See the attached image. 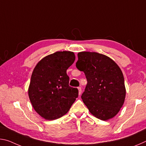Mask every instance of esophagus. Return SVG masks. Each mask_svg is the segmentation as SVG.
Returning a JSON list of instances; mask_svg holds the SVG:
<instances>
[{
    "label": "esophagus",
    "mask_w": 146,
    "mask_h": 146,
    "mask_svg": "<svg viewBox=\"0 0 146 146\" xmlns=\"http://www.w3.org/2000/svg\"><path fill=\"white\" fill-rule=\"evenodd\" d=\"M78 95H81V93H82V90H81L80 87H78Z\"/></svg>",
    "instance_id": "1"
}]
</instances>
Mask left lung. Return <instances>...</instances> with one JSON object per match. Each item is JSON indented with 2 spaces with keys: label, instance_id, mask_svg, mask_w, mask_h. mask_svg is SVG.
<instances>
[{
  "label": "left lung",
  "instance_id": "obj_1",
  "mask_svg": "<svg viewBox=\"0 0 146 146\" xmlns=\"http://www.w3.org/2000/svg\"><path fill=\"white\" fill-rule=\"evenodd\" d=\"M76 67L87 79L81 98L90 112L102 120L114 117L122 107L126 93L119 66L102 54L83 51L78 53Z\"/></svg>",
  "mask_w": 146,
  "mask_h": 146
}]
</instances>
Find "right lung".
Listing matches in <instances>:
<instances>
[{
  "mask_svg": "<svg viewBox=\"0 0 146 146\" xmlns=\"http://www.w3.org/2000/svg\"><path fill=\"white\" fill-rule=\"evenodd\" d=\"M75 60L73 52L56 51L44 57L34 68L29 98L35 111L46 120H55L66 115L78 97L77 88L69 86L70 78L66 73Z\"/></svg>",
  "mask_w": 146,
  "mask_h": 146,
  "instance_id": "1",
  "label": "right lung"
}]
</instances>
